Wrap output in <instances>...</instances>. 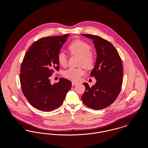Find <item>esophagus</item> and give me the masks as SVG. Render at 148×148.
Segmentation results:
<instances>
[{
	"mask_svg": "<svg viewBox=\"0 0 148 148\" xmlns=\"http://www.w3.org/2000/svg\"><path fill=\"white\" fill-rule=\"evenodd\" d=\"M77 82H72V85H77Z\"/></svg>",
	"mask_w": 148,
	"mask_h": 148,
	"instance_id": "34e87169",
	"label": "esophagus"
}]
</instances>
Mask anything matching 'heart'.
<instances>
[{
  "instance_id": "obj_1",
  "label": "heart",
  "mask_w": 148,
  "mask_h": 148,
  "mask_svg": "<svg viewBox=\"0 0 148 148\" xmlns=\"http://www.w3.org/2000/svg\"><path fill=\"white\" fill-rule=\"evenodd\" d=\"M68 48L71 54L79 56V65L80 66H84L87 69L93 66L95 62V54L90 49V45L89 43L82 40L77 39L71 42ZM57 59L61 66L63 67L66 66L68 58L64 52L59 53ZM84 74V71L83 68H70L63 73L64 77L73 81H78Z\"/></svg>"
}]
</instances>
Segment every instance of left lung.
Instances as JSON below:
<instances>
[{"instance_id":"left-lung-1","label":"left lung","mask_w":148,"mask_h":148,"mask_svg":"<svg viewBox=\"0 0 148 148\" xmlns=\"http://www.w3.org/2000/svg\"><path fill=\"white\" fill-rule=\"evenodd\" d=\"M92 40L97 53L95 66L90 75L97 82L85 86L82 100L85 105L100 110L110 106L119 94L123 83V64L119 54L113 44L106 39L91 34H82Z\"/></svg>"}]
</instances>
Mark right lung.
<instances>
[{
    "instance_id": "add662e5",
    "label": "right lung",
    "mask_w": 148,
    "mask_h": 148,
    "mask_svg": "<svg viewBox=\"0 0 148 148\" xmlns=\"http://www.w3.org/2000/svg\"><path fill=\"white\" fill-rule=\"evenodd\" d=\"M69 34L42 38L33 42L25 53L21 68L22 92L36 109L50 112L61 106L71 82L61 77L50 84V77L59 70L57 57Z\"/></svg>"
}]
</instances>
